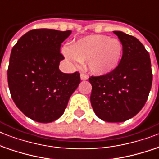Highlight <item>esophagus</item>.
Instances as JSON below:
<instances>
[{
  "label": "esophagus",
  "instance_id": "34e87169",
  "mask_svg": "<svg viewBox=\"0 0 159 159\" xmlns=\"http://www.w3.org/2000/svg\"><path fill=\"white\" fill-rule=\"evenodd\" d=\"M80 77H81V79L83 80V81H84V80L88 79V77H87V76L86 74H84V73H81V75H80Z\"/></svg>",
  "mask_w": 159,
  "mask_h": 159
}]
</instances>
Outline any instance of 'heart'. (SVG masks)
Masks as SVG:
<instances>
[{
	"instance_id": "obj_1",
	"label": "heart",
	"mask_w": 159,
	"mask_h": 159,
	"mask_svg": "<svg viewBox=\"0 0 159 159\" xmlns=\"http://www.w3.org/2000/svg\"><path fill=\"white\" fill-rule=\"evenodd\" d=\"M123 43L119 39L102 34L86 36L63 48L62 53L72 62H85L91 73L105 76L119 67L123 56Z\"/></svg>"
}]
</instances>
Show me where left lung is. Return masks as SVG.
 Segmentation results:
<instances>
[{
    "label": "left lung",
    "mask_w": 159,
    "mask_h": 159,
    "mask_svg": "<svg viewBox=\"0 0 159 159\" xmlns=\"http://www.w3.org/2000/svg\"><path fill=\"white\" fill-rule=\"evenodd\" d=\"M124 46L119 67L105 76L89 77L91 103L95 114L106 122H124L140 111L147 102L153 74L149 53L134 36L114 31Z\"/></svg>",
    "instance_id": "left-lung-1"
}]
</instances>
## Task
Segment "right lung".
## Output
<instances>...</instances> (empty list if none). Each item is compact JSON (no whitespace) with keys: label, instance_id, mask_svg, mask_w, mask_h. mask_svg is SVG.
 Listing matches in <instances>:
<instances>
[{"label":"right lung","instance_id":"right-lung-1","mask_svg":"<svg viewBox=\"0 0 159 159\" xmlns=\"http://www.w3.org/2000/svg\"><path fill=\"white\" fill-rule=\"evenodd\" d=\"M72 31L32 30L11 50L7 77L15 104L27 117L50 123L62 116L79 85V72L63 73L61 43Z\"/></svg>","mask_w":159,"mask_h":159}]
</instances>
